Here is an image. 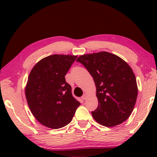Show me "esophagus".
<instances>
[{"label":"esophagus","mask_w":157,"mask_h":157,"mask_svg":"<svg viewBox=\"0 0 157 157\" xmlns=\"http://www.w3.org/2000/svg\"><path fill=\"white\" fill-rule=\"evenodd\" d=\"M86 98H87V95H86V94H84L82 96V99H83V100H86Z\"/></svg>","instance_id":"esophagus-1"}]
</instances>
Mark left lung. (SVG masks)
Masks as SVG:
<instances>
[{
    "label": "left lung",
    "mask_w": 157,
    "mask_h": 157,
    "mask_svg": "<svg viewBox=\"0 0 157 157\" xmlns=\"http://www.w3.org/2000/svg\"><path fill=\"white\" fill-rule=\"evenodd\" d=\"M77 62L84 66L96 87L98 108L91 114L105 127H114L131 115L138 95L136 77L125 61L102 51L79 56Z\"/></svg>",
    "instance_id": "obj_1"
}]
</instances>
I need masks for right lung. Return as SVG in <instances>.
Masks as SVG:
<instances>
[{"instance_id":"obj_1","label":"right lung","mask_w":157,"mask_h":157,"mask_svg":"<svg viewBox=\"0 0 157 157\" xmlns=\"http://www.w3.org/2000/svg\"><path fill=\"white\" fill-rule=\"evenodd\" d=\"M77 55H52L37 62L29 74L25 94L32 113L41 124L59 129L72 121L79 105L65 75Z\"/></svg>"}]
</instances>
